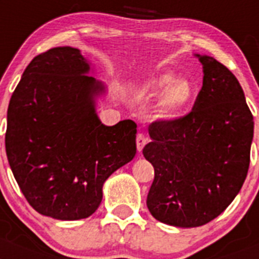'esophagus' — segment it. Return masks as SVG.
<instances>
[{"label": "esophagus", "instance_id": "obj_1", "mask_svg": "<svg viewBox=\"0 0 259 259\" xmlns=\"http://www.w3.org/2000/svg\"><path fill=\"white\" fill-rule=\"evenodd\" d=\"M146 142H148V137L145 136L144 134H139L136 137V146H137V150L141 153L144 146L146 145Z\"/></svg>", "mask_w": 259, "mask_h": 259}]
</instances>
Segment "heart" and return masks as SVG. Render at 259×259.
Returning a JSON list of instances; mask_svg holds the SVG:
<instances>
[{
  "instance_id": "b5f03b06",
  "label": "heart",
  "mask_w": 259,
  "mask_h": 259,
  "mask_svg": "<svg viewBox=\"0 0 259 259\" xmlns=\"http://www.w3.org/2000/svg\"><path fill=\"white\" fill-rule=\"evenodd\" d=\"M146 96L158 97L163 95L159 105V115L164 119H177L182 117L191 106L195 97V87L186 79L176 80V77L164 73L148 80L142 87Z\"/></svg>"
}]
</instances>
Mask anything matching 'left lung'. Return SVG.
<instances>
[{
    "label": "left lung",
    "instance_id": "obj_1",
    "mask_svg": "<svg viewBox=\"0 0 259 259\" xmlns=\"http://www.w3.org/2000/svg\"><path fill=\"white\" fill-rule=\"evenodd\" d=\"M203 87L193 110L149 125L142 154L154 167L146 205L151 215L176 227H198L221 214L245 181L254 122L240 83L207 55Z\"/></svg>",
    "mask_w": 259,
    "mask_h": 259
}]
</instances>
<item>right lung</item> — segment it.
<instances>
[{"instance_id": "obj_1", "label": "right lung", "mask_w": 259, "mask_h": 259, "mask_svg": "<svg viewBox=\"0 0 259 259\" xmlns=\"http://www.w3.org/2000/svg\"><path fill=\"white\" fill-rule=\"evenodd\" d=\"M78 49L55 47L25 68L7 109L6 154L28 203L61 221L99 208L103 185L136 154V123L105 125L96 97L105 86Z\"/></svg>"}]
</instances>
